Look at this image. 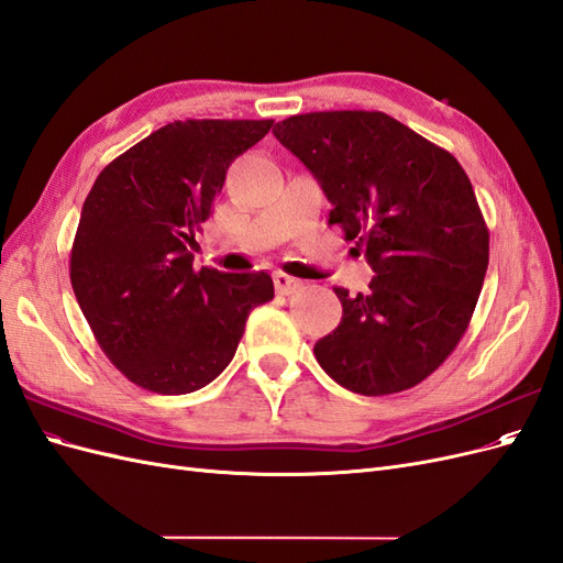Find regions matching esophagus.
<instances>
[{
  "label": "esophagus",
  "mask_w": 563,
  "mask_h": 563,
  "mask_svg": "<svg viewBox=\"0 0 563 563\" xmlns=\"http://www.w3.org/2000/svg\"><path fill=\"white\" fill-rule=\"evenodd\" d=\"M275 286H277V294L291 296V294L300 291L302 282L296 279V277H291V275H286V272H275Z\"/></svg>",
  "instance_id": "1"
}]
</instances>
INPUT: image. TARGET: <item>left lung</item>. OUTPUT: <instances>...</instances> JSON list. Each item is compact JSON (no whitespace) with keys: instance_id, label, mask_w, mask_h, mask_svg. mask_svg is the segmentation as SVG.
<instances>
[{"instance_id":"obj_1","label":"left lung","mask_w":563,"mask_h":563,"mask_svg":"<svg viewBox=\"0 0 563 563\" xmlns=\"http://www.w3.org/2000/svg\"><path fill=\"white\" fill-rule=\"evenodd\" d=\"M272 133L310 168L347 242L376 272L343 302L314 356L350 391L411 389L465 335L488 267V228L465 168L449 150L378 110L294 114Z\"/></svg>"}]
</instances>
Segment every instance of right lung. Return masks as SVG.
Returning a JSON list of instances; mask_svg holds the SVG:
<instances>
[{
  "instance_id": "add662e5",
  "label": "right lung",
  "mask_w": 563,
  "mask_h": 563,
  "mask_svg": "<svg viewBox=\"0 0 563 563\" xmlns=\"http://www.w3.org/2000/svg\"><path fill=\"white\" fill-rule=\"evenodd\" d=\"M272 119H185L150 133L98 174L70 249V282L96 343L157 395H187L225 371L267 272L195 269L199 225L228 166Z\"/></svg>"
}]
</instances>
